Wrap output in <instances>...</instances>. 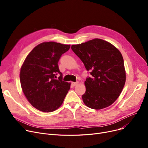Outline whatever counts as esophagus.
<instances>
[{
  "mask_svg": "<svg viewBox=\"0 0 148 148\" xmlns=\"http://www.w3.org/2000/svg\"><path fill=\"white\" fill-rule=\"evenodd\" d=\"M78 84H79V82H72V84H73V86H77V85Z\"/></svg>",
  "mask_w": 148,
  "mask_h": 148,
  "instance_id": "esophagus-1",
  "label": "esophagus"
}]
</instances>
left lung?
I'll return each mask as SVG.
<instances>
[{"instance_id": "1", "label": "left lung", "mask_w": 148, "mask_h": 148, "mask_svg": "<svg viewBox=\"0 0 148 148\" xmlns=\"http://www.w3.org/2000/svg\"><path fill=\"white\" fill-rule=\"evenodd\" d=\"M71 49L91 71L92 76L84 82V104L95 110L112 105L119 97L126 80L121 53L111 43L98 38L72 45Z\"/></svg>"}]
</instances>
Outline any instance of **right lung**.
Masks as SVG:
<instances>
[{"mask_svg": "<svg viewBox=\"0 0 148 148\" xmlns=\"http://www.w3.org/2000/svg\"><path fill=\"white\" fill-rule=\"evenodd\" d=\"M69 48L70 45L44 42L36 45L23 62L20 73L22 91L38 110L52 112L63 103L71 83L62 81L58 63Z\"/></svg>", "mask_w": 148, "mask_h": 148, "instance_id": "1", "label": "right lung"}]
</instances>
